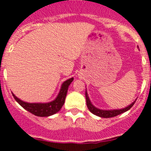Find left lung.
Returning <instances> with one entry per match:
<instances>
[{"label":"left lung","mask_w":151,"mask_h":151,"mask_svg":"<svg viewBox=\"0 0 151 151\" xmlns=\"http://www.w3.org/2000/svg\"><path fill=\"white\" fill-rule=\"evenodd\" d=\"M86 104L87 107H88V110L91 112L94 115H97L98 117H101V118H112V117L117 116V115H120V114L124 113V112H127V111L129 110L133 105H134L135 102H136V100H135L130 105H129L127 107L123 108V109H98V108L95 107V106L91 104V101H90L89 98H88V92H87V90H86Z\"/></svg>","instance_id":"obj_1"}]
</instances>
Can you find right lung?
<instances>
[{"mask_svg":"<svg viewBox=\"0 0 151 151\" xmlns=\"http://www.w3.org/2000/svg\"><path fill=\"white\" fill-rule=\"evenodd\" d=\"M73 80H74V78L71 77V78L63 82V83L61 86V88H60V92L58 93L56 98L53 101L48 103L25 102V101H22L21 99L17 98L13 93H12V94L15 101L27 111L36 115V116L48 117L58 112L63 107V104L65 103V100L66 95H67L68 86Z\"/></svg>","mask_w":151,"mask_h":151,"instance_id":"obj_1","label":"right lung"}]
</instances>
